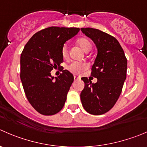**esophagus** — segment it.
I'll return each mask as SVG.
<instances>
[{
  "mask_svg": "<svg viewBox=\"0 0 147 147\" xmlns=\"http://www.w3.org/2000/svg\"><path fill=\"white\" fill-rule=\"evenodd\" d=\"M74 80H75V81H76V80H80V78L79 77H78V76H74Z\"/></svg>",
  "mask_w": 147,
  "mask_h": 147,
  "instance_id": "1",
  "label": "esophagus"
}]
</instances>
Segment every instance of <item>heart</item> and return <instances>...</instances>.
<instances>
[{
    "label": "heart",
    "instance_id": "heart-1",
    "mask_svg": "<svg viewBox=\"0 0 147 147\" xmlns=\"http://www.w3.org/2000/svg\"><path fill=\"white\" fill-rule=\"evenodd\" d=\"M77 43L79 45V46L83 49L85 52H89L91 49H92V43L90 41L85 37H81L77 40ZM62 55L64 58L67 57L68 56V50L67 47L66 45H64L62 48ZM87 67V65L85 63L82 62H74L71 63L68 67V69L71 71L72 72L75 74H79L82 71L85 70Z\"/></svg>",
    "mask_w": 147,
    "mask_h": 147
}]
</instances>
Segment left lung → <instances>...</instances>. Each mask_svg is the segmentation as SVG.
Masks as SVG:
<instances>
[{"label":"left lung","mask_w":147,"mask_h":147,"mask_svg":"<svg viewBox=\"0 0 147 147\" xmlns=\"http://www.w3.org/2000/svg\"><path fill=\"white\" fill-rule=\"evenodd\" d=\"M81 31L96 45L98 54L92 67V83L82 78L85 88L80 93L82 105L88 113L101 115L111 109L119 99L126 78L127 59L117 39L107 33L92 28Z\"/></svg>","instance_id":"left-lung-1"}]
</instances>
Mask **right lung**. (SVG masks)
<instances>
[{
  "label": "right lung",
  "mask_w": 147,
  "mask_h": 147,
  "mask_svg": "<svg viewBox=\"0 0 147 147\" xmlns=\"http://www.w3.org/2000/svg\"><path fill=\"white\" fill-rule=\"evenodd\" d=\"M79 31L75 27L46 28L34 34L23 49L20 78L28 102L41 114L55 115L65 105L74 77L60 67L62 48ZM57 68L63 72L55 78L51 71Z\"/></svg>",
  "instance_id": "right-lung-1"
}]
</instances>
